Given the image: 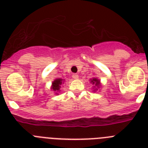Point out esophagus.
<instances>
[{"mask_svg":"<svg viewBox=\"0 0 148 148\" xmlns=\"http://www.w3.org/2000/svg\"><path fill=\"white\" fill-rule=\"evenodd\" d=\"M72 77H73V78H74V79H77V78H78V74H73V75H72Z\"/></svg>","mask_w":148,"mask_h":148,"instance_id":"obj_1","label":"esophagus"}]
</instances>
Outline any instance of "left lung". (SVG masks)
<instances>
[{
  "label": "left lung",
  "mask_w": 148,
  "mask_h": 148,
  "mask_svg": "<svg viewBox=\"0 0 148 148\" xmlns=\"http://www.w3.org/2000/svg\"><path fill=\"white\" fill-rule=\"evenodd\" d=\"M90 82H91L92 84H94V85H95L94 86V87H97V88H99V87H100V81H99L98 78H93L92 79H90ZM97 88H95V90H98Z\"/></svg>",
  "instance_id": "left-lung-1"
}]
</instances>
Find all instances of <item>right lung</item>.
<instances>
[{"instance_id":"right-lung-1","label":"right lung","mask_w":148,"mask_h":148,"mask_svg":"<svg viewBox=\"0 0 148 148\" xmlns=\"http://www.w3.org/2000/svg\"><path fill=\"white\" fill-rule=\"evenodd\" d=\"M64 80H63L62 78H56V80L52 84V87H51V89L53 91H55V92L59 91L60 88H61V86L62 85V84H64Z\"/></svg>"}]
</instances>
